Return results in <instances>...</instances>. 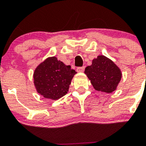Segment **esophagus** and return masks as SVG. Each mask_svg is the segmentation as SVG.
<instances>
[{
  "instance_id": "34e87169",
  "label": "esophagus",
  "mask_w": 146,
  "mask_h": 146,
  "mask_svg": "<svg viewBox=\"0 0 146 146\" xmlns=\"http://www.w3.org/2000/svg\"><path fill=\"white\" fill-rule=\"evenodd\" d=\"M85 70V66H81V67H77V71L78 72H83Z\"/></svg>"
}]
</instances>
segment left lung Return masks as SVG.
I'll return each instance as SVG.
<instances>
[{"label": "left lung", "instance_id": "8db88e82", "mask_svg": "<svg viewBox=\"0 0 146 146\" xmlns=\"http://www.w3.org/2000/svg\"><path fill=\"white\" fill-rule=\"evenodd\" d=\"M85 73L94 88L102 92H113L121 79L119 68L104 55L94 59L92 64L86 68Z\"/></svg>", "mask_w": 146, "mask_h": 146}]
</instances>
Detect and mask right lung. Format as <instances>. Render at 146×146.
<instances>
[{
	"instance_id": "add662e5",
	"label": "right lung",
	"mask_w": 146,
	"mask_h": 146,
	"mask_svg": "<svg viewBox=\"0 0 146 146\" xmlns=\"http://www.w3.org/2000/svg\"><path fill=\"white\" fill-rule=\"evenodd\" d=\"M76 73L70 66H66L55 57L49 58L35 70V86L44 97L55 100L67 94Z\"/></svg>"
}]
</instances>
